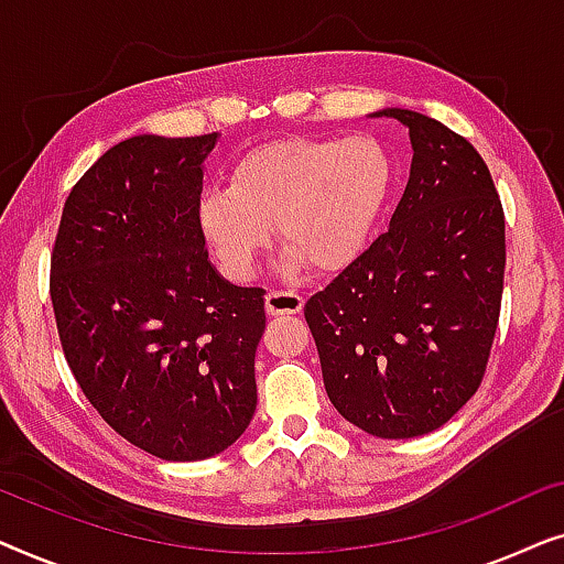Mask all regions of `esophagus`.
<instances>
[{
	"label": "esophagus",
	"instance_id": "34e87169",
	"mask_svg": "<svg viewBox=\"0 0 564 564\" xmlns=\"http://www.w3.org/2000/svg\"><path fill=\"white\" fill-rule=\"evenodd\" d=\"M303 311V297L292 290H272L267 295V313L269 315H295Z\"/></svg>",
	"mask_w": 564,
	"mask_h": 564
}]
</instances>
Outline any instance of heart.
I'll return each mask as SVG.
<instances>
[{
  "label": "heart",
  "instance_id": "b5f03b06",
  "mask_svg": "<svg viewBox=\"0 0 564 564\" xmlns=\"http://www.w3.org/2000/svg\"><path fill=\"white\" fill-rule=\"evenodd\" d=\"M392 182L388 151L375 138H282L241 153L228 184H213L197 220L215 259L246 280L276 238L288 264L334 272L357 257Z\"/></svg>",
  "mask_w": 564,
  "mask_h": 564
}]
</instances>
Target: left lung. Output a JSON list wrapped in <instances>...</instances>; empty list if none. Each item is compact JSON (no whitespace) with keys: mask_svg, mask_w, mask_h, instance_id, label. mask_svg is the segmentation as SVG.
Here are the masks:
<instances>
[{"mask_svg":"<svg viewBox=\"0 0 564 564\" xmlns=\"http://www.w3.org/2000/svg\"><path fill=\"white\" fill-rule=\"evenodd\" d=\"M413 145L390 218L305 303L323 384L346 421L380 438L444 426L480 388L506 272L503 205L475 145L434 118L388 107Z\"/></svg>","mask_w":564,"mask_h":564,"instance_id":"8db88e82","label":"left lung"}]
</instances>
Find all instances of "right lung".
I'll return each instance as SVG.
<instances>
[{"label": "right lung", "mask_w": 564, "mask_h": 564, "mask_svg": "<svg viewBox=\"0 0 564 564\" xmlns=\"http://www.w3.org/2000/svg\"><path fill=\"white\" fill-rule=\"evenodd\" d=\"M218 133L135 135L64 205L51 300L66 361L97 413L169 462L228 449L257 411L264 290L210 264L197 220Z\"/></svg>", "instance_id": "1"}]
</instances>
